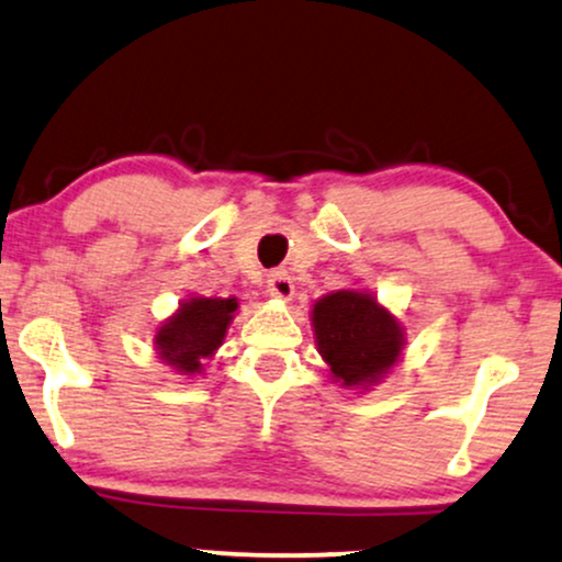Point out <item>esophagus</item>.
I'll use <instances>...</instances> for the list:
<instances>
[{
    "instance_id": "34e87169",
    "label": "esophagus",
    "mask_w": 562,
    "mask_h": 562,
    "mask_svg": "<svg viewBox=\"0 0 562 562\" xmlns=\"http://www.w3.org/2000/svg\"><path fill=\"white\" fill-rule=\"evenodd\" d=\"M268 292H270V296H276V300H281V302L292 300L294 296L292 276H289L286 270H273V273L268 276Z\"/></svg>"
}]
</instances>
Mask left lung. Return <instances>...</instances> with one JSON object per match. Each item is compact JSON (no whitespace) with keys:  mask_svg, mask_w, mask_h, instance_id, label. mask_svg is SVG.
Returning a JSON list of instances; mask_svg holds the SVG:
<instances>
[{"mask_svg":"<svg viewBox=\"0 0 562 562\" xmlns=\"http://www.w3.org/2000/svg\"><path fill=\"white\" fill-rule=\"evenodd\" d=\"M321 358L345 389H371L392 373L405 349V328L373 294L339 289L310 313Z\"/></svg>","mask_w":562,"mask_h":562,"instance_id":"left-lung-1","label":"left lung"}]
</instances>
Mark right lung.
<instances>
[{"instance_id":"add662e5","label":"right lung","mask_w":562,"mask_h":562,"mask_svg":"<svg viewBox=\"0 0 562 562\" xmlns=\"http://www.w3.org/2000/svg\"><path fill=\"white\" fill-rule=\"evenodd\" d=\"M239 302L236 296H189L155 334V352L165 366L181 375L204 371V360L213 358L226 339Z\"/></svg>"}]
</instances>
